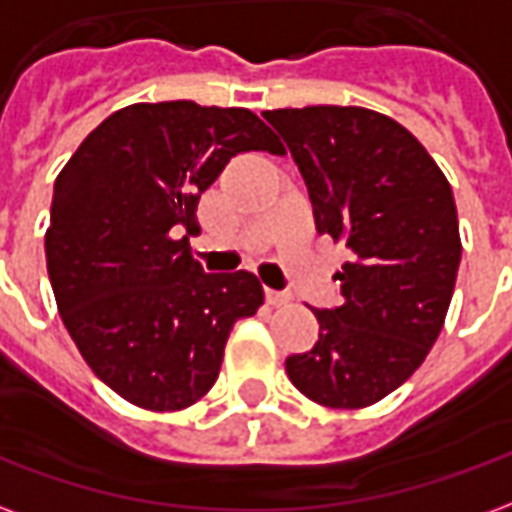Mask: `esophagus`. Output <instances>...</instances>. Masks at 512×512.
<instances>
[{"instance_id": "34e87169", "label": "esophagus", "mask_w": 512, "mask_h": 512, "mask_svg": "<svg viewBox=\"0 0 512 512\" xmlns=\"http://www.w3.org/2000/svg\"><path fill=\"white\" fill-rule=\"evenodd\" d=\"M266 301L271 307H288L290 293H282V290H266Z\"/></svg>"}]
</instances>
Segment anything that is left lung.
Wrapping results in <instances>:
<instances>
[{
	"mask_svg": "<svg viewBox=\"0 0 512 512\" xmlns=\"http://www.w3.org/2000/svg\"><path fill=\"white\" fill-rule=\"evenodd\" d=\"M310 191L318 233L351 249L343 304L312 310L318 343L285 362L301 395L365 408L395 392L436 343L450 310L461 233L452 189L417 136L362 106L263 112Z\"/></svg>",
	"mask_w": 512,
	"mask_h": 512,
	"instance_id": "left-lung-1",
	"label": "left lung"
}]
</instances>
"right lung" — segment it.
Returning <instances> with one entry per match:
<instances>
[{
    "instance_id": "add662e5",
    "label": "right lung",
    "mask_w": 512,
    "mask_h": 512,
    "mask_svg": "<svg viewBox=\"0 0 512 512\" xmlns=\"http://www.w3.org/2000/svg\"><path fill=\"white\" fill-rule=\"evenodd\" d=\"M246 150L285 153L249 109L131 104L54 180L57 310L90 370L134 406L180 411L208 395L230 329L263 304L255 274H205L189 252L200 194Z\"/></svg>"
}]
</instances>
